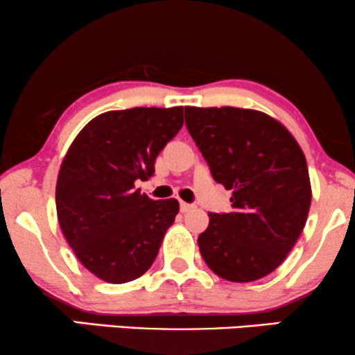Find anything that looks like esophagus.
<instances>
[{"label": "esophagus", "mask_w": 355, "mask_h": 355, "mask_svg": "<svg viewBox=\"0 0 355 355\" xmlns=\"http://www.w3.org/2000/svg\"><path fill=\"white\" fill-rule=\"evenodd\" d=\"M191 209H195V206L188 205V203H185V201H182V203H180V211H182V213H188V211H191Z\"/></svg>", "instance_id": "esophagus-1"}]
</instances>
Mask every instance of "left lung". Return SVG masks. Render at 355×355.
<instances>
[{
  "mask_svg": "<svg viewBox=\"0 0 355 355\" xmlns=\"http://www.w3.org/2000/svg\"><path fill=\"white\" fill-rule=\"evenodd\" d=\"M185 123L214 180L232 191L231 213H209L198 237L206 266L239 284L268 275L293 249L311 205L302 147L255 110L185 106Z\"/></svg>",
  "mask_w": 355,
  "mask_h": 355,
  "instance_id": "8db88e82",
  "label": "left lung"
}]
</instances>
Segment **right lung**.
<instances>
[{
    "mask_svg": "<svg viewBox=\"0 0 355 355\" xmlns=\"http://www.w3.org/2000/svg\"><path fill=\"white\" fill-rule=\"evenodd\" d=\"M183 125V107H132L92 119L71 142L58 172L57 218L85 268L107 284L149 270L178 201L150 200L136 188Z\"/></svg>",
    "mask_w": 355,
    "mask_h": 355,
    "instance_id": "right-lung-1",
    "label": "right lung"
}]
</instances>
